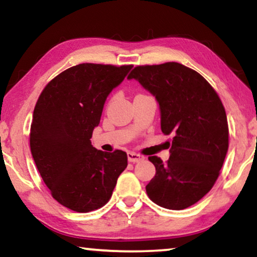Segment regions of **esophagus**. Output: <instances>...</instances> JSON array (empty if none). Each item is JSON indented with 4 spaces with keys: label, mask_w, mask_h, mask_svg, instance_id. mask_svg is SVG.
Wrapping results in <instances>:
<instances>
[{
    "label": "esophagus",
    "mask_w": 257,
    "mask_h": 257,
    "mask_svg": "<svg viewBox=\"0 0 257 257\" xmlns=\"http://www.w3.org/2000/svg\"><path fill=\"white\" fill-rule=\"evenodd\" d=\"M127 159H128L130 163H138V161L144 160V157L140 156V154H138V153L128 152L127 153Z\"/></svg>",
    "instance_id": "esophagus-1"
}]
</instances>
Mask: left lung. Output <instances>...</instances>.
Returning <instances> with one entry per match:
<instances>
[{
	"mask_svg": "<svg viewBox=\"0 0 257 257\" xmlns=\"http://www.w3.org/2000/svg\"><path fill=\"white\" fill-rule=\"evenodd\" d=\"M138 80L156 97L161 131L173 135L166 164L149 157L156 175L147 195L164 208L180 210L202 199L215 184L228 151L226 111L215 90L194 70L168 62L137 66Z\"/></svg>",
	"mask_w": 257,
	"mask_h": 257,
	"instance_id": "left-lung-1",
	"label": "left lung"
}]
</instances>
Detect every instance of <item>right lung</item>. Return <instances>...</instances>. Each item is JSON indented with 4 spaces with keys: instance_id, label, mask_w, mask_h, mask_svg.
Instances as JSON below:
<instances>
[{
    "instance_id": "1",
    "label": "right lung",
    "mask_w": 257,
    "mask_h": 257,
    "mask_svg": "<svg viewBox=\"0 0 257 257\" xmlns=\"http://www.w3.org/2000/svg\"><path fill=\"white\" fill-rule=\"evenodd\" d=\"M131 69L83 63L55 77L38 98L31 154L52 198L66 208L87 213L103 207L127 166L124 151L103 152L90 139L107 96Z\"/></svg>"
}]
</instances>
